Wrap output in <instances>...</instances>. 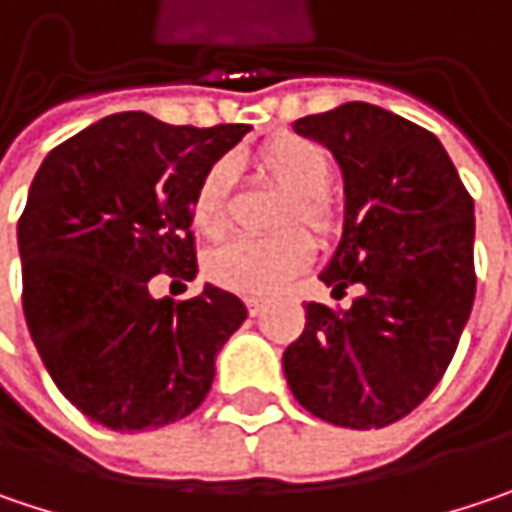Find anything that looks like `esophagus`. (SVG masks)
<instances>
[{"instance_id": "1", "label": "esophagus", "mask_w": 512, "mask_h": 512, "mask_svg": "<svg viewBox=\"0 0 512 512\" xmlns=\"http://www.w3.org/2000/svg\"><path fill=\"white\" fill-rule=\"evenodd\" d=\"M246 307H249V316H260L263 313V301L260 298H249Z\"/></svg>"}]
</instances>
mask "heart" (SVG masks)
Segmentation results:
<instances>
[{"instance_id":"obj_1","label":"heart","mask_w":512,"mask_h":512,"mask_svg":"<svg viewBox=\"0 0 512 512\" xmlns=\"http://www.w3.org/2000/svg\"><path fill=\"white\" fill-rule=\"evenodd\" d=\"M260 182L289 194L275 226H304L321 243L342 228V211L330 196L333 156L313 138L284 133L263 141L252 156ZM231 170L217 162L205 170L191 202V223L202 237H223L231 226ZM313 260V243L304 231L286 228L266 240H234L205 260V272L217 286L249 298H266L304 272Z\"/></svg>"}]
</instances>
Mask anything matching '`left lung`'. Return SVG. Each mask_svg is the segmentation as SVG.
<instances>
[{
    "instance_id": "left-lung-1",
    "label": "left lung",
    "mask_w": 512,
    "mask_h": 512,
    "mask_svg": "<svg viewBox=\"0 0 512 512\" xmlns=\"http://www.w3.org/2000/svg\"><path fill=\"white\" fill-rule=\"evenodd\" d=\"M342 167V240L318 275L359 284L350 310L310 301L284 350L295 400L345 429H382L417 408L449 368L475 301V208L429 130L362 101L295 121Z\"/></svg>"
}]
</instances>
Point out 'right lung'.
I'll use <instances>...</instances> for the list:
<instances>
[{
  "label": "right lung",
  "instance_id": "add662e5",
  "mask_svg": "<svg viewBox=\"0 0 512 512\" xmlns=\"http://www.w3.org/2000/svg\"><path fill=\"white\" fill-rule=\"evenodd\" d=\"M249 130L118 112L54 147L31 182L16 226L28 333L63 397L106 429L188 417L249 316L211 284L188 301L150 295L159 272L196 275V185Z\"/></svg>",
  "mask_w": 512,
  "mask_h": 512
}]
</instances>
